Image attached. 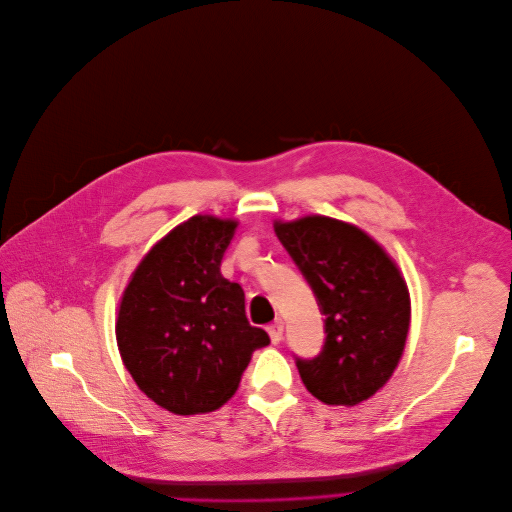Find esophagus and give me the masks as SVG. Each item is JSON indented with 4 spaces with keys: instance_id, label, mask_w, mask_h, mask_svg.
<instances>
[{
    "instance_id": "obj_1",
    "label": "esophagus",
    "mask_w": 512,
    "mask_h": 512,
    "mask_svg": "<svg viewBox=\"0 0 512 512\" xmlns=\"http://www.w3.org/2000/svg\"><path fill=\"white\" fill-rule=\"evenodd\" d=\"M266 331H269V335H271V342H273V344H279L281 337H283V323H281V321H275L273 325L266 327Z\"/></svg>"
}]
</instances>
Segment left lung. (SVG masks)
<instances>
[{
  "mask_svg": "<svg viewBox=\"0 0 512 512\" xmlns=\"http://www.w3.org/2000/svg\"><path fill=\"white\" fill-rule=\"evenodd\" d=\"M283 248L325 314V344L296 367L325 404L369 400L394 375L410 327L408 287L375 239L329 216L275 223Z\"/></svg>",
  "mask_w": 512,
  "mask_h": 512,
  "instance_id": "8db88e82",
  "label": "left lung"
}]
</instances>
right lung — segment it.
Masks as SVG:
<instances>
[{
	"mask_svg": "<svg viewBox=\"0 0 512 512\" xmlns=\"http://www.w3.org/2000/svg\"><path fill=\"white\" fill-rule=\"evenodd\" d=\"M237 223L191 216L148 252L118 306L116 342L141 392L175 415L221 408L252 352L271 344L221 275Z\"/></svg>",
	"mask_w": 512,
	"mask_h": 512,
	"instance_id": "add662e5",
	"label": "right lung"
}]
</instances>
